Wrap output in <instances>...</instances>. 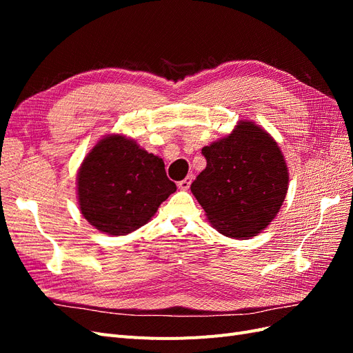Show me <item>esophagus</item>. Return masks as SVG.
I'll list each match as a JSON object with an SVG mask.
<instances>
[{"label":"esophagus","mask_w":353,"mask_h":353,"mask_svg":"<svg viewBox=\"0 0 353 353\" xmlns=\"http://www.w3.org/2000/svg\"><path fill=\"white\" fill-rule=\"evenodd\" d=\"M193 179H194V175H193V174L187 175L183 181H179V183H178V188H179V190H188L190 185H191V183H193Z\"/></svg>","instance_id":"1"}]
</instances>
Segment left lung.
<instances>
[{
  "label": "left lung",
  "instance_id": "8db88e82",
  "mask_svg": "<svg viewBox=\"0 0 353 353\" xmlns=\"http://www.w3.org/2000/svg\"><path fill=\"white\" fill-rule=\"evenodd\" d=\"M201 153L208 163L191 193L213 228L245 240L268 227L288 188V169L274 138L259 125L241 121Z\"/></svg>",
  "mask_w": 353,
  "mask_h": 353
}]
</instances>
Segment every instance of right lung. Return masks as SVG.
I'll list each match as a JSON object with an SVG mask.
<instances>
[{"label": "right lung", "instance_id": "right-lung-1", "mask_svg": "<svg viewBox=\"0 0 353 353\" xmlns=\"http://www.w3.org/2000/svg\"><path fill=\"white\" fill-rule=\"evenodd\" d=\"M82 216L109 236H125L150 221L176 191L159 156L121 134L104 137L78 172Z\"/></svg>", "mask_w": 353, "mask_h": 353}]
</instances>
